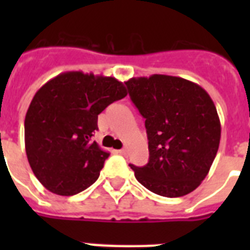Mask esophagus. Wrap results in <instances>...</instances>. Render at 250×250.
Returning a JSON list of instances; mask_svg holds the SVG:
<instances>
[{
    "label": "esophagus",
    "instance_id": "34e87169",
    "mask_svg": "<svg viewBox=\"0 0 250 250\" xmlns=\"http://www.w3.org/2000/svg\"><path fill=\"white\" fill-rule=\"evenodd\" d=\"M118 153H119V154H122V156H125V154H127V149L125 148L121 149V150H118Z\"/></svg>",
    "mask_w": 250,
    "mask_h": 250
}]
</instances>
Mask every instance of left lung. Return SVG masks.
Instances as JSON below:
<instances>
[{
  "label": "left lung",
  "instance_id": "1",
  "mask_svg": "<svg viewBox=\"0 0 250 250\" xmlns=\"http://www.w3.org/2000/svg\"><path fill=\"white\" fill-rule=\"evenodd\" d=\"M129 97L145 118L149 162L129 165L137 182L164 197H182L209 172L221 141L217 107L204 88L170 75L132 78Z\"/></svg>",
  "mask_w": 250,
  "mask_h": 250
}]
</instances>
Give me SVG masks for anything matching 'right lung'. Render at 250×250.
Returning <instances> with one entry per match:
<instances>
[{"label": "right lung", "instance_id": "right-lung-1", "mask_svg": "<svg viewBox=\"0 0 250 250\" xmlns=\"http://www.w3.org/2000/svg\"><path fill=\"white\" fill-rule=\"evenodd\" d=\"M127 96L111 76L62 72L33 96L24 119V144L29 166L53 193L72 196L100 176L110 156L96 141L98 114Z\"/></svg>", "mask_w": 250, "mask_h": 250}]
</instances>
